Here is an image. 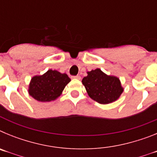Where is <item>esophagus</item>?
<instances>
[{
	"label": "esophagus",
	"mask_w": 157,
	"mask_h": 157,
	"mask_svg": "<svg viewBox=\"0 0 157 157\" xmlns=\"http://www.w3.org/2000/svg\"><path fill=\"white\" fill-rule=\"evenodd\" d=\"M72 78H75V79H78V80H79V79H81V77H80L79 75L73 76V77H72Z\"/></svg>",
	"instance_id": "obj_1"
}]
</instances>
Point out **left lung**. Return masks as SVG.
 I'll use <instances>...</instances> for the list:
<instances>
[{"label": "left lung", "mask_w": 157, "mask_h": 157, "mask_svg": "<svg viewBox=\"0 0 157 157\" xmlns=\"http://www.w3.org/2000/svg\"><path fill=\"white\" fill-rule=\"evenodd\" d=\"M82 82L89 97L102 105L114 102L123 92L119 78L108 75L99 68L87 72V76L83 78Z\"/></svg>", "instance_id": "1"}]
</instances>
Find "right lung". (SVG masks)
Instances as JSON below:
<instances>
[{"label": "right lung", "instance_id": "add662e5", "mask_svg": "<svg viewBox=\"0 0 157 157\" xmlns=\"http://www.w3.org/2000/svg\"><path fill=\"white\" fill-rule=\"evenodd\" d=\"M67 75L58 71H47L42 75L32 78L29 84L28 93L32 98L41 102H50L57 99L65 86L70 82Z\"/></svg>", "mask_w": 157, "mask_h": 157}]
</instances>
